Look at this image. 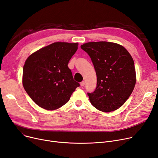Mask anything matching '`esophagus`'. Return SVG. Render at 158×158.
<instances>
[{
    "mask_svg": "<svg viewBox=\"0 0 158 158\" xmlns=\"http://www.w3.org/2000/svg\"><path fill=\"white\" fill-rule=\"evenodd\" d=\"M80 85H81V86H85V81H82L81 83H80Z\"/></svg>",
    "mask_w": 158,
    "mask_h": 158,
    "instance_id": "34e87169",
    "label": "esophagus"
}]
</instances>
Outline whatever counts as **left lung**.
Here are the masks:
<instances>
[{
  "mask_svg": "<svg viewBox=\"0 0 158 158\" xmlns=\"http://www.w3.org/2000/svg\"><path fill=\"white\" fill-rule=\"evenodd\" d=\"M91 58L97 86L88 93L91 104L104 112L120 108L132 93L136 82L134 60L123 46L114 43L90 42L81 46Z\"/></svg>",
  "mask_w": 158,
  "mask_h": 158,
  "instance_id": "left-lung-1",
  "label": "left lung"
}]
</instances>
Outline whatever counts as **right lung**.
<instances>
[{
  "mask_svg": "<svg viewBox=\"0 0 158 158\" xmlns=\"http://www.w3.org/2000/svg\"><path fill=\"white\" fill-rule=\"evenodd\" d=\"M77 48L78 43H54L34 52L25 61L23 86L40 107L48 110L59 108L79 86L68 66Z\"/></svg>",
  "mask_w": 158,
  "mask_h": 158,
  "instance_id": "add662e5",
  "label": "right lung"
}]
</instances>
